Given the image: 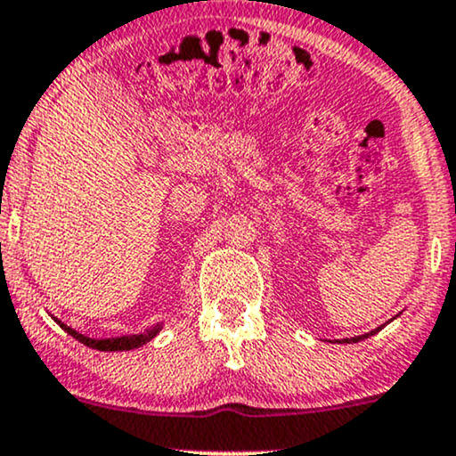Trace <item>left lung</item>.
I'll return each mask as SVG.
<instances>
[{
	"label": "left lung",
	"mask_w": 456,
	"mask_h": 456,
	"mask_svg": "<svg viewBox=\"0 0 456 456\" xmlns=\"http://www.w3.org/2000/svg\"><path fill=\"white\" fill-rule=\"evenodd\" d=\"M378 330H382V326H378L376 330H371V333H365V335H358V337H352V339H344V344H356V341H362V339H367V337H371V335H376Z\"/></svg>",
	"instance_id": "8db88e82"
}]
</instances>
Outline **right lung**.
Wrapping results in <instances>:
<instances>
[{"mask_svg": "<svg viewBox=\"0 0 456 456\" xmlns=\"http://www.w3.org/2000/svg\"><path fill=\"white\" fill-rule=\"evenodd\" d=\"M55 322L61 326L63 330H66L68 335H72L74 339H78L80 344H85L87 347H94V350H102V352H121V350H134V347H141L147 344V341H151L155 335L159 333V326H153V329H149L147 333H141V335H126V337H112V339H91V337H85L77 333L74 329H69L68 324L59 322L57 318H53Z\"/></svg>", "mask_w": 456, "mask_h": 456, "instance_id": "add662e5", "label": "right lung"}]
</instances>
